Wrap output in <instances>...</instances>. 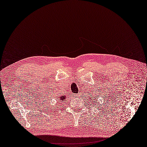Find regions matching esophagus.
<instances>
[{
    "instance_id": "esophagus-1",
    "label": "esophagus",
    "mask_w": 147,
    "mask_h": 147,
    "mask_svg": "<svg viewBox=\"0 0 147 147\" xmlns=\"http://www.w3.org/2000/svg\"><path fill=\"white\" fill-rule=\"evenodd\" d=\"M80 95L79 94H77V95H75V96H79Z\"/></svg>"
}]
</instances>
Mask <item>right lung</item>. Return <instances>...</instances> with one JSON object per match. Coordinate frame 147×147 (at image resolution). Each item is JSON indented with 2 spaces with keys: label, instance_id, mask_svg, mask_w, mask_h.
<instances>
[{
  "label": "right lung",
  "instance_id": "1",
  "mask_svg": "<svg viewBox=\"0 0 147 147\" xmlns=\"http://www.w3.org/2000/svg\"><path fill=\"white\" fill-rule=\"evenodd\" d=\"M60 99L62 100H62H64V99H65V96H62V97H60Z\"/></svg>",
  "mask_w": 147,
  "mask_h": 147
}]
</instances>
